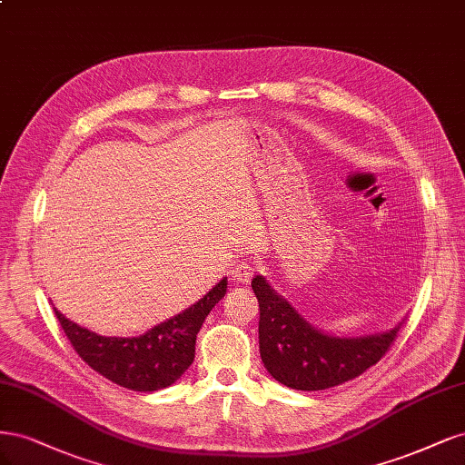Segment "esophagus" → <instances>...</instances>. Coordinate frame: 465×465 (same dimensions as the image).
Wrapping results in <instances>:
<instances>
[{"label": "esophagus", "mask_w": 465, "mask_h": 465, "mask_svg": "<svg viewBox=\"0 0 465 465\" xmlns=\"http://www.w3.org/2000/svg\"><path fill=\"white\" fill-rule=\"evenodd\" d=\"M252 274H254V268H252V264H249V262L242 261V262H237L233 271H232V280H233V282L247 283V282H251Z\"/></svg>", "instance_id": "34e87169"}]
</instances>
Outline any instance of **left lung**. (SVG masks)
Here are the masks:
<instances>
[{
    "instance_id": "left-lung-1",
    "label": "left lung",
    "mask_w": 465,
    "mask_h": 465,
    "mask_svg": "<svg viewBox=\"0 0 465 465\" xmlns=\"http://www.w3.org/2000/svg\"><path fill=\"white\" fill-rule=\"evenodd\" d=\"M251 288L259 299V348L271 377L293 391H326L348 382L377 365L398 336L392 331L367 336H334L314 328L280 295L264 276H254Z\"/></svg>"
}]
</instances>
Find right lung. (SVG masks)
Instances as JSON below:
<instances>
[{
    "label": "right lung",
    "instance_id": "1",
    "mask_svg": "<svg viewBox=\"0 0 465 465\" xmlns=\"http://www.w3.org/2000/svg\"><path fill=\"white\" fill-rule=\"evenodd\" d=\"M226 290L228 278H223L189 309L133 338L100 336L69 321L55 307L54 312L88 367L129 391L154 392L172 386L191 367L201 326Z\"/></svg>",
    "mask_w": 465,
    "mask_h": 465
}]
</instances>
